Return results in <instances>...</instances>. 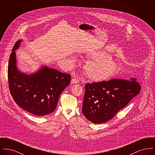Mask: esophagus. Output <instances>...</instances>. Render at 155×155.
<instances>
[{
  "label": "esophagus",
  "instance_id": "obj_1",
  "mask_svg": "<svg viewBox=\"0 0 155 155\" xmlns=\"http://www.w3.org/2000/svg\"><path fill=\"white\" fill-rule=\"evenodd\" d=\"M79 82V80L78 78H73L71 80V84H77Z\"/></svg>",
  "mask_w": 155,
  "mask_h": 155
}]
</instances>
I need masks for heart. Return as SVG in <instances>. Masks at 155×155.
Returning a JSON list of instances; mask_svg holds the SVG:
<instances>
[{"label":"heart","mask_w":155,"mask_h":155,"mask_svg":"<svg viewBox=\"0 0 155 155\" xmlns=\"http://www.w3.org/2000/svg\"><path fill=\"white\" fill-rule=\"evenodd\" d=\"M89 56L92 59L84 67V73L89 80L103 81L115 73L117 65L116 60L110 54L99 51L91 53Z\"/></svg>","instance_id":"b5f03b06"}]
</instances>
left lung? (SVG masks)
<instances>
[{
	"label": "left lung",
	"instance_id": "obj_1",
	"mask_svg": "<svg viewBox=\"0 0 155 155\" xmlns=\"http://www.w3.org/2000/svg\"><path fill=\"white\" fill-rule=\"evenodd\" d=\"M140 89V84L134 78L87 84L82 113L93 123L106 122L138 95Z\"/></svg>",
	"mask_w": 155,
	"mask_h": 155
}]
</instances>
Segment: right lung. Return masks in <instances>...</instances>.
Returning a JSON list of instances; mask_svg holds the SVG:
<instances>
[{"label": "right lung", "instance_id": "obj_1", "mask_svg": "<svg viewBox=\"0 0 155 155\" xmlns=\"http://www.w3.org/2000/svg\"><path fill=\"white\" fill-rule=\"evenodd\" d=\"M22 40L16 42L9 58L8 81L10 94L20 107L35 116L49 114L55 110L59 97L70 84L71 75L44 66L28 75L17 67V50Z\"/></svg>", "mask_w": 155, "mask_h": 155}]
</instances>
